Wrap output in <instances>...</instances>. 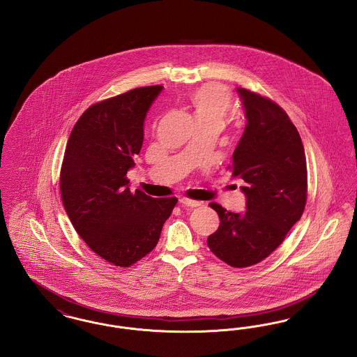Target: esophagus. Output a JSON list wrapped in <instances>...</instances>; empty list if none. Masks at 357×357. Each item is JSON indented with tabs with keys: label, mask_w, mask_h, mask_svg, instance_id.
I'll return each instance as SVG.
<instances>
[{
	"label": "esophagus",
	"mask_w": 357,
	"mask_h": 357,
	"mask_svg": "<svg viewBox=\"0 0 357 357\" xmlns=\"http://www.w3.org/2000/svg\"><path fill=\"white\" fill-rule=\"evenodd\" d=\"M179 204L187 206V207H198V206H201V202L192 201V199H188V198H181V199H179Z\"/></svg>",
	"instance_id": "34e87169"
}]
</instances>
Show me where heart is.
<instances>
[{
  "instance_id": "b5f03b06",
  "label": "heart",
  "mask_w": 357,
  "mask_h": 357,
  "mask_svg": "<svg viewBox=\"0 0 357 357\" xmlns=\"http://www.w3.org/2000/svg\"><path fill=\"white\" fill-rule=\"evenodd\" d=\"M190 102L197 121L215 120L223 123L231 108L233 99L227 88L221 84H206L191 93Z\"/></svg>"
}]
</instances>
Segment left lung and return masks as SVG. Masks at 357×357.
I'll use <instances>...</instances> for the list:
<instances>
[{
	"label": "left lung",
	"instance_id": "left-lung-1",
	"mask_svg": "<svg viewBox=\"0 0 357 357\" xmlns=\"http://www.w3.org/2000/svg\"><path fill=\"white\" fill-rule=\"evenodd\" d=\"M246 116L230 167L246 185V210L231 213L210 204L220 215L208 236L210 250L233 268L252 266L273 253L300 221L306 204L304 146L287 112L272 100L237 88Z\"/></svg>",
	"mask_w": 357,
	"mask_h": 357
}]
</instances>
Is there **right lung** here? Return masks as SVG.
<instances>
[{
  "instance_id": "obj_1",
  "label": "right lung",
  "mask_w": 357,
  "mask_h": 357,
  "mask_svg": "<svg viewBox=\"0 0 357 357\" xmlns=\"http://www.w3.org/2000/svg\"><path fill=\"white\" fill-rule=\"evenodd\" d=\"M162 89L135 88L91 105L75 124L64 153L60 190L69 220L92 252L120 268L153 250L178 202L139 190L132 194L126 178Z\"/></svg>"
}]
</instances>
